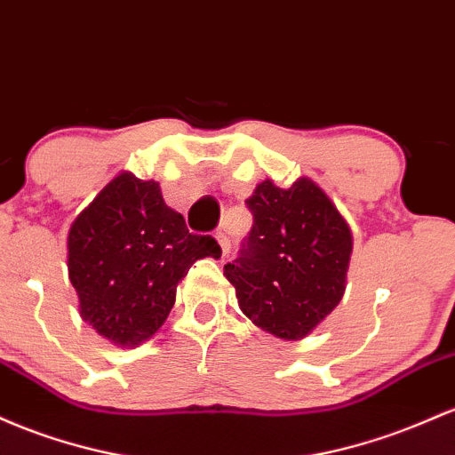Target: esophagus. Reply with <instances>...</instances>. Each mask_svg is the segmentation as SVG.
<instances>
[{
  "instance_id": "obj_1",
  "label": "esophagus",
  "mask_w": 455,
  "mask_h": 455,
  "mask_svg": "<svg viewBox=\"0 0 455 455\" xmlns=\"http://www.w3.org/2000/svg\"><path fill=\"white\" fill-rule=\"evenodd\" d=\"M214 238H217L219 247H221V251H223V255H226V253L229 251V238H228V236H226V234H223V232H217V234H214Z\"/></svg>"
}]
</instances>
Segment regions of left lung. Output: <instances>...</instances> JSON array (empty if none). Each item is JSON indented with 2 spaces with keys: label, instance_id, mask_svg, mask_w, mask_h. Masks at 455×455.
Returning <instances> with one entry per match:
<instances>
[{
  "label": "left lung",
  "instance_id": "obj_1",
  "mask_svg": "<svg viewBox=\"0 0 455 455\" xmlns=\"http://www.w3.org/2000/svg\"><path fill=\"white\" fill-rule=\"evenodd\" d=\"M247 206L253 228L223 275L255 326L279 339L307 338L344 296L350 226L309 178L288 188L267 178Z\"/></svg>",
  "mask_w": 455,
  "mask_h": 455
}]
</instances>
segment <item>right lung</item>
Wrapping results in <instances>:
<instances>
[{
    "label": "right lung",
    "mask_w": 455,
    "mask_h": 455,
    "mask_svg": "<svg viewBox=\"0 0 455 455\" xmlns=\"http://www.w3.org/2000/svg\"><path fill=\"white\" fill-rule=\"evenodd\" d=\"M221 258L163 200L159 182L120 172L68 229V277L79 314L120 348L155 338L196 259Z\"/></svg>",
    "instance_id": "1"
}]
</instances>
